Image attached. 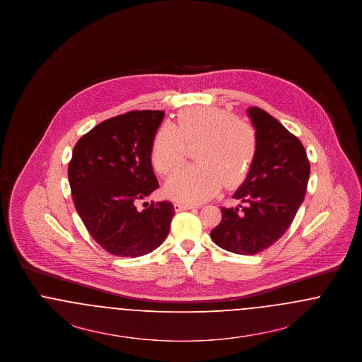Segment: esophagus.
<instances>
[{
  "instance_id": "1",
  "label": "esophagus",
  "mask_w": 362,
  "mask_h": 362,
  "mask_svg": "<svg viewBox=\"0 0 362 362\" xmlns=\"http://www.w3.org/2000/svg\"><path fill=\"white\" fill-rule=\"evenodd\" d=\"M176 211H182V210H189V209H194V205H189V204H175L173 205Z\"/></svg>"
}]
</instances>
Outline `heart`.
Segmentation results:
<instances>
[{"label":"heart","mask_w":362,"mask_h":362,"mask_svg":"<svg viewBox=\"0 0 362 362\" xmlns=\"http://www.w3.org/2000/svg\"><path fill=\"white\" fill-rule=\"evenodd\" d=\"M192 146L197 164L175 173L165 185L167 195L182 204H201L223 186H240L251 171L259 152L257 129L220 107H194L179 112L176 124L163 123L152 139L151 163L156 173L168 176Z\"/></svg>","instance_id":"heart-1"}]
</instances>
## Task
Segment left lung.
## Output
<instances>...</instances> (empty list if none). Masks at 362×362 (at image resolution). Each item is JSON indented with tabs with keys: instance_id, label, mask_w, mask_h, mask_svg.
I'll return each mask as SVG.
<instances>
[{
	"instance_id": "8db88e82",
	"label": "left lung",
	"mask_w": 362,
	"mask_h": 362,
	"mask_svg": "<svg viewBox=\"0 0 362 362\" xmlns=\"http://www.w3.org/2000/svg\"><path fill=\"white\" fill-rule=\"evenodd\" d=\"M259 136L257 160L233 198L244 205L223 207L210 236L229 252L255 255L291 226L305 198L310 160L301 141L259 107L248 108Z\"/></svg>"
}]
</instances>
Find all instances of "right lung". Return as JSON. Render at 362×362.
I'll list each match as a JSON object with an SVG mask.
<instances>
[{
    "mask_svg": "<svg viewBox=\"0 0 362 362\" xmlns=\"http://www.w3.org/2000/svg\"><path fill=\"white\" fill-rule=\"evenodd\" d=\"M164 111L136 110L96 124L80 138L68 167L76 210L107 252L137 258L165 240L175 207L170 201H138L158 189L151 146Z\"/></svg>",
    "mask_w": 362,
    "mask_h": 362,
    "instance_id": "right-lung-1",
    "label": "right lung"
}]
</instances>
